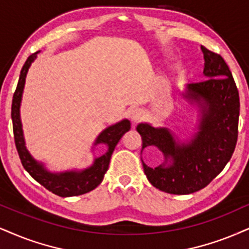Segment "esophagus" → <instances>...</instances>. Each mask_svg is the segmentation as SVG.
<instances>
[{
	"instance_id": "34e87169",
	"label": "esophagus",
	"mask_w": 249,
	"mask_h": 249,
	"mask_svg": "<svg viewBox=\"0 0 249 249\" xmlns=\"http://www.w3.org/2000/svg\"><path fill=\"white\" fill-rule=\"evenodd\" d=\"M130 116H131V120H133L134 122H137V121H140V120L143 118L144 112L141 108H135L133 112H131Z\"/></svg>"
}]
</instances>
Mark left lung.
Listing matches in <instances>:
<instances>
[{"mask_svg":"<svg viewBox=\"0 0 249 249\" xmlns=\"http://www.w3.org/2000/svg\"><path fill=\"white\" fill-rule=\"evenodd\" d=\"M207 79L187 87L186 98L196 100L202 110L201 124L194 139L180 144L166 128L137 125L142 149L155 145L172 158L171 166L151 168L143 162L150 183L168 194L186 195L204 188L224 170L234 152L240 114L239 92L231 70L222 55L201 46Z\"/></svg>","mask_w":249,"mask_h":249,"instance_id":"1","label":"left lung"}]
</instances>
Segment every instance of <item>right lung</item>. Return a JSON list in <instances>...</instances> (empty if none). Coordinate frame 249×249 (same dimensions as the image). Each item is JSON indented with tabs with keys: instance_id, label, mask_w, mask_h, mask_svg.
I'll list each match as a JSON object with an SVG mask.
<instances>
[{
	"instance_id": "right-lung-1",
	"label": "right lung",
	"mask_w": 249,
	"mask_h": 249,
	"mask_svg": "<svg viewBox=\"0 0 249 249\" xmlns=\"http://www.w3.org/2000/svg\"><path fill=\"white\" fill-rule=\"evenodd\" d=\"M36 53H33L27 57L24 63L23 68L20 70L19 79L15 91L14 97H12L11 105V119H12V129H14V139L15 144L19 159L23 167L27 171V173L38 181L41 186L46 189L50 190L53 194L61 196V197H70V196H77L85 194V193L91 192L96 187L101 183L104 176L108 170V165L112 153L114 151L116 144L120 141L125 131L130 129V122L128 120H122L118 124L110 125L106 128L101 133L96 141V144L104 143L106 144L107 152L101 157L94 160V164L90 168L82 172H66V173H50L42 167L41 164L36 162L35 159L31 157V155L25 148V142H24L23 130H21L20 116H19V107L21 94H23L24 84H25V77L27 70H29L31 63L35 61L36 57Z\"/></svg>"
}]
</instances>
